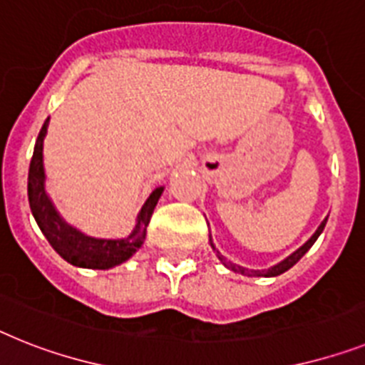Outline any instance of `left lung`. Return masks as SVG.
<instances>
[{
	"instance_id": "1",
	"label": "left lung",
	"mask_w": 365,
	"mask_h": 365,
	"mask_svg": "<svg viewBox=\"0 0 365 365\" xmlns=\"http://www.w3.org/2000/svg\"><path fill=\"white\" fill-rule=\"evenodd\" d=\"M324 225H327V219H324L323 222H321L319 228L315 230V234L312 235L310 240L306 241L304 245H302L301 249L295 250V252H293L292 256H287V258L284 259V262H280V263H278V265H274V267L267 269V271H247V269L240 267V265H234V263H232V262H226V259L222 258L220 254H219V259H220V262H222V263H225L226 267L232 269V271H234V272H241V274H249V277H278V274H282V272H286L287 269H292L293 265H295V263L299 262V259H301L302 256H304V254L308 252V250H310L312 245L315 243V240H317V237H319L321 232H323ZM211 247H213V243H211ZM213 250H215V247H213Z\"/></svg>"
}]
</instances>
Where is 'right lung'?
I'll return each instance as SVG.
<instances>
[{"label":"right lung","instance_id":"right-lung-1","mask_svg":"<svg viewBox=\"0 0 365 365\" xmlns=\"http://www.w3.org/2000/svg\"><path fill=\"white\" fill-rule=\"evenodd\" d=\"M48 120L46 118L41 133L36 137L35 152H33L31 165H29V178H27V195H29V206H31L33 217L36 225L46 235V240L68 263L76 267L85 269H109L118 263L125 262L137 252L143 241L146 237V226L150 222V217L154 213V207L158 204L163 187H158L152 191L148 200L140 210L137 217V225L125 240H96L81 234L76 228L68 226L55 211L53 204L46 195L44 189V163H42V146H44V137L48 131Z\"/></svg>","mask_w":365,"mask_h":365}]
</instances>
